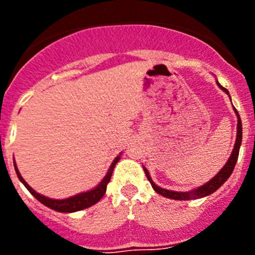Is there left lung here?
<instances>
[{"mask_svg":"<svg viewBox=\"0 0 255 255\" xmlns=\"http://www.w3.org/2000/svg\"><path fill=\"white\" fill-rule=\"evenodd\" d=\"M218 87H220L222 91H225L227 94H229V92H227L226 88L221 87L220 84H218ZM236 114H238V111H236ZM242 138H243L242 120H240V116L238 115V135H236V143H235V147H234V149H233V153H231V155H230L229 161L226 162V164L224 166V168H222V170H221L220 172H218L217 175H216V176L211 180V181H208L207 184L202 185L200 188L195 189V190L189 191V193H179V191H171V190H166V189L159 188V186H157L154 182L152 181V179H150L147 168H144V171H145V175H147V179L149 180V182L152 184L153 189H154V190L157 191L158 194L163 195V197H166V198H171V199H176V200H189V199H198V198L207 197V195L212 194V193H215V191L217 190V189L220 188V186L222 185V184H224L227 179H229L230 175L233 173L234 167H235V164H236V161H238L239 149H240V145H242Z\"/></svg>","mask_w":255,"mask_h":255,"instance_id":"obj_1","label":"left lung"}]
</instances>
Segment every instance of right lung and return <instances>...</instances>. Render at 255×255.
Returning a JSON list of instances; mask_svg holds the SVG:
<instances>
[{
  "label": "right lung",
  "mask_w": 255,
  "mask_h": 255,
  "mask_svg": "<svg viewBox=\"0 0 255 255\" xmlns=\"http://www.w3.org/2000/svg\"><path fill=\"white\" fill-rule=\"evenodd\" d=\"M120 157H116L115 161L112 162L111 167L108 170L107 175L105 176V179L102 180L100 185L94 188L93 190L91 191H87V193H82V194H78L75 197H71V198H67V199H62V200H56V199H49V198L43 197V195L38 194L37 191H34L30 186L26 184V181L21 177L20 175L19 170H17L16 164H15V171H16V175L17 177L20 179V181L25 185V188L30 191V194L33 197L37 198L39 200L40 203H43L44 206L49 207L51 209H55L57 212H64V213H70V212H76V211H82V209L88 208V207L93 206L96 204L97 202H100L102 199V197L105 195L106 193V189H107V184L110 182L112 176V172H114V168L116 166V163L119 162Z\"/></svg>",
  "instance_id": "right-lung-1"
}]
</instances>
